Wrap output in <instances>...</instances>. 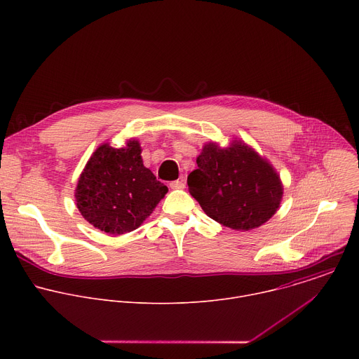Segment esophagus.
Listing matches in <instances>:
<instances>
[{
  "mask_svg": "<svg viewBox=\"0 0 359 359\" xmlns=\"http://www.w3.org/2000/svg\"><path fill=\"white\" fill-rule=\"evenodd\" d=\"M184 180H175V182H170V187L172 189H184Z\"/></svg>",
  "mask_w": 359,
  "mask_h": 359,
  "instance_id": "34e87169",
  "label": "esophagus"
}]
</instances>
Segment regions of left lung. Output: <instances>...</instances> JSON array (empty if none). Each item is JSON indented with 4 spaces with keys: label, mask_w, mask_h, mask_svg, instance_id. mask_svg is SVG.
<instances>
[{
    "label": "left lung",
    "mask_w": 359,
    "mask_h": 359,
    "mask_svg": "<svg viewBox=\"0 0 359 359\" xmlns=\"http://www.w3.org/2000/svg\"><path fill=\"white\" fill-rule=\"evenodd\" d=\"M196 163L187 176L189 191L215 222L248 231L278 210L284 193L280 175L244 140L233 137L226 147L204 143Z\"/></svg>",
    "instance_id": "left-lung-1"
}]
</instances>
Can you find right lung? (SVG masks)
<instances>
[{
    "instance_id": "1",
    "label": "right lung",
    "mask_w": 359,
    "mask_h": 359,
    "mask_svg": "<svg viewBox=\"0 0 359 359\" xmlns=\"http://www.w3.org/2000/svg\"><path fill=\"white\" fill-rule=\"evenodd\" d=\"M166 193L144 168L139 140L130 137L122 147L109 142L96 147L78 177L75 203L93 227L119 236L140 227Z\"/></svg>"
}]
</instances>
